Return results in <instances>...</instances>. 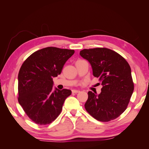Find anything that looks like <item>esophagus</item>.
Returning <instances> with one entry per match:
<instances>
[{
  "mask_svg": "<svg viewBox=\"0 0 149 149\" xmlns=\"http://www.w3.org/2000/svg\"><path fill=\"white\" fill-rule=\"evenodd\" d=\"M80 91H79V90H76V89H73L72 90V93H79Z\"/></svg>",
  "mask_w": 149,
  "mask_h": 149,
  "instance_id": "34e87169",
  "label": "esophagus"
}]
</instances>
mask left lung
<instances>
[{
	"label": "left lung",
	"mask_w": 149,
	"mask_h": 149,
	"mask_svg": "<svg viewBox=\"0 0 149 149\" xmlns=\"http://www.w3.org/2000/svg\"><path fill=\"white\" fill-rule=\"evenodd\" d=\"M79 54L88 61L93 76L100 78L102 86L100 94L88 93L86 110L99 121L117 118L126 109L134 91L129 63L119 54L106 48L84 49Z\"/></svg>",
	"instance_id": "left-lung-1"
}]
</instances>
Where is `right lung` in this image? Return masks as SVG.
<instances>
[{"instance_id": "right-lung-1", "label": "right lung", "mask_w": 149, "mask_h": 149, "mask_svg": "<svg viewBox=\"0 0 149 149\" xmlns=\"http://www.w3.org/2000/svg\"><path fill=\"white\" fill-rule=\"evenodd\" d=\"M73 49L47 47L34 52L22 64L18 75L19 102L35 123L45 125L59 116L70 89H53L56 77Z\"/></svg>"}]
</instances>
